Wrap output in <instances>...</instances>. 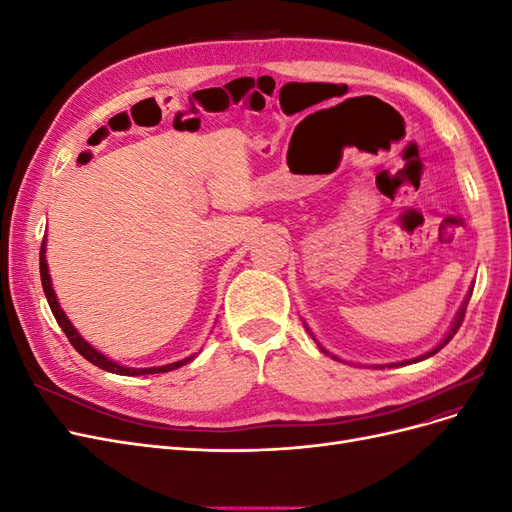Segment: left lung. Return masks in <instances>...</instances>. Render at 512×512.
<instances>
[{"label": "left lung", "instance_id": "left-lung-1", "mask_svg": "<svg viewBox=\"0 0 512 512\" xmlns=\"http://www.w3.org/2000/svg\"><path fill=\"white\" fill-rule=\"evenodd\" d=\"M463 314H466V305H463V309H461V312H459V316H457V320H455V324H453V329H451V333H448L446 335V339H444V342L438 346V348H433L431 352H427L425 356H421V359H427V356H431V354H436L442 346H446L448 342H451V339H453V335L459 331V327H461V322H463ZM421 359H416V361H421ZM401 365H404V363H401Z\"/></svg>", "mask_w": 512, "mask_h": 512}]
</instances>
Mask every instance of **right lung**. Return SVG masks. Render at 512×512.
<instances>
[{
  "mask_svg": "<svg viewBox=\"0 0 512 512\" xmlns=\"http://www.w3.org/2000/svg\"><path fill=\"white\" fill-rule=\"evenodd\" d=\"M40 280H42V288H44V294H46V301H49V305H51V312H53V316H55L57 324L61 327V331L66 333L68 342L74 346V350H76V352H79V354L83 356V359H87L89 363H94L96 367L106 369V371H111V374H121V376H145V374H164V371L177 369V367H181V365H185V363L194 359V356H190V359H185V361H177V363H170V365H164V367H149V369L121 367V365H117V363H113V361H108L104 354H100L98 350L91 348V346L85 342V339H83L79 333H76V329L72 327V322L66 318V314H64V312H61V307H59L57 297H55V292H53V286H51L49 269H46L44 241H42V245H40Z\"/></svg>",
  "mask_w": 512,
  "mask_h": 512,
  "instance_id": "add662e5",
  "label": "right lung"
}]
</instances>
